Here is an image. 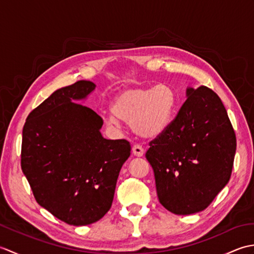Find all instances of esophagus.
Here are the masks:
<instances>
[{
    "instance_id": "obj_1",
    "label": "esophagus",
    "mask_w": 254,
    "mask_h": 254,
    "mask_svg": "<svg viewBox=\"0 0 254 254\" xmlns=\"http://www.w3.org/2000/svg\"><path fill=\"white\" fill-rule=\"evenodd\" d=\"M132 150H133V154L135 155V156H137V157H141V156L144 155V148L141 146V145H138V144L134 145Z\"/></svg>"
}]
</instances>
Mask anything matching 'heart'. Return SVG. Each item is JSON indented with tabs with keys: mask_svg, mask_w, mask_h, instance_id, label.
I'll list each match as a JSON object with an SVG mask.
<instances>
[{
	"mask_svg": "<svg viewBox=\"0 0 254 254\" xmlns=\"http://www.w3.org/2000/svg\"><path fill=\"white\" fill-rule=\"evenodd\" d=\"M175 102L174 91L166 85H157L154 88H126L113 100L112 113L105 117V122L117 127L120 118L130 123L137 135L154 138L166 128Z\"/></svg>",
	"mask_w": 254,
	"mask_h": 254,
	"instance_id": "1",
	"label": "heart"
}]
</instances>
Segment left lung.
<instances>
[{"instance_id":"1","label":"left lung","mask_w":254,"mask_h":254,"mask_svg":"<svg viewBox=\"0 0 254 254\" xmlns=\"http://www.w3.org/2000/svg\"><path fill=\"white\" fill-rule=\"evenodd\" d=\"M188 98L165 130L149 142L146 159L160 204L177 215L204 210L227 185L237 141L218 95L206 86Z\"/></svg>"}]
</instances>
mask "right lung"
<instances>
[{
    "instance_id": "1",
    "label": "right lung",
    "mask_w": 254,
    "mask_h": 254,
    "mask_svg": "<svg viewBox=\"0 0 254 254\" xmlns=\"http://www.w3.org/2000/svg\"><path fill=\"white\" fill-rule=\"evenodd\" d=\"M95 87L78 80L58 89L29 113L23 127L20 166L37 203L73 226L105 216L131 154L127 139L102 137L99 115L72 102Z\"/></svg>"
}]
</instances>
